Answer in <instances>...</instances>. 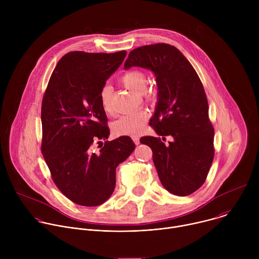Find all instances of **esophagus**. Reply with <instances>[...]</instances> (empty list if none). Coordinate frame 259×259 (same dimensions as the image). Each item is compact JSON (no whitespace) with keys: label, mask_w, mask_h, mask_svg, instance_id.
<instances>
[{"label":"esophagus","mask_w":259,"mask_h":259,"mask_svg":"<svg viewBox=\"0 0 259 259\" xmlns=\"http://www.w3.org/2000/svg\"><path fill=\"white\" fill-rule=\"evenodd\" d=\"M132 139H133V141H134L135 144H139V137H138L137 135L132 136Z\"/></svg>","instance_id":"obj_1"}]
</instances>
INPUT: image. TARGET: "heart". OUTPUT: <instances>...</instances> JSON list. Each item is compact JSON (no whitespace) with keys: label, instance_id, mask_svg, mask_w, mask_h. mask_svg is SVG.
I'll return each instance as SVG.
<instances>
[{"label":"heart","instance_id":"1","mask_svg":"<svg viewBox=\"0 0 259 259\" xmlns=\"http://www.w3.org/2000/svg\"><path fill=\"white\" fill-rule=\"evenodd\" d=\"M120 82L130 91L143 96L146 99L153 97L154 92L147 89V76L141 69H130L125 71L120 78ZM99 102L106 114L113 113L112 105V87L104 85L99 92ZM146 114L142 110L130 113L120 117L112 125L116 136H134L139 134L145 124Z\"/></svg>","mask_w":259,"mask_h":259}]
</instances>
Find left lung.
I'll list each match as a JSON object with an SVG mask.
<instances>
[{"label": "left lung", "mask_w": 259, "mask_h": 259, "mask_svg": "<svg viewBox=\"0 0 259 259\" xmlns=\"http://www.w3.org/2000/svg\"><path fill=\"white\" fill-rule=\"evenodd\" d=\"M152 70L158 86V102L150 125L160 137L144 136L141 143L153 151V161L163 187L184 197L199 190L214 158V129L202 82L190 61L169 44L132 50L124 68Z\"/></svg>", "instance_id": "obj_1"}]
</instances>
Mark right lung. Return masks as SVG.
<instances>
[{
    "mask_svg": "<svg viewBox=\"0 0 259 259\" xmlns=\"http://www.w3.org/2000/svg\"><path fill=\"white\" fill-rule=\"evenodd\" d=\"M127 52L73 51L57 63L42 102V154L59 191L71 202L103 204L116 187V169L134 151L129 136L105 141L94 153L91 145L107 139V117L99 92L122 64Z\"/></svg>",
    "mask_w": 259,
    "mask_h": 259,
    "instance_id": "obj_1",
    "label": "right lung"
}]
</instances>
